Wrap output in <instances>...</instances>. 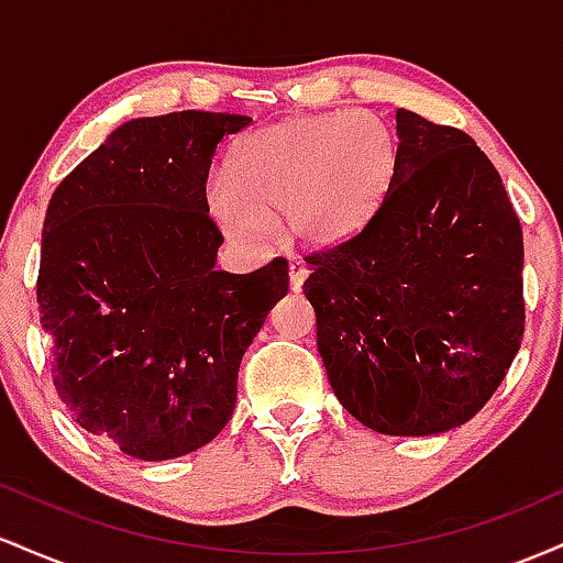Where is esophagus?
<instances>
[{
	"instance_id": "esophagus-1",
	"label": "esophagus",
	"mask_w": 563,
	"mask_h": 563,
	"mask_svg": "<svg viewBox=\"0 0 563 563\" xmlns=\"http://www.w3.org/2000/svg\"><path fill=\"white\" fill-rule=\"evenodd\" d=\"M290 290H294V294H299V290L303 288V280H307V275H309V269L303 267L301 262H290Z\"/></svg>"
}]
</instances>
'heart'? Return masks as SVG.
<instances>
[{
  "instance_id": "b5f03b06",
  "label": "heart",
  "mask_w": 563,
  "mask_h": 563,
  "mask_svg": "<svg viewBox=\"0 0 563 563\" xmlns=\"http://www.w3.org/2000/svg\"><path fill=\"white\" fill-rule=\"evenodd\" d=\"M397 166V134L378 115H309L238 142L228 179L211 185L209 200L232 235H264L273 219L286 217L296 241L322 249L371 224Z\"/></svg>"
}]
</instances>
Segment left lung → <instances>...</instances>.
<instances>
[{
    "instance_id": "obj_1",
    "label": "left lung",
    "mask_w": 563,
    "mask_h": 563,
    "mask_svg": "<svg viewBox=\"0 0 563 563\" xmlns=\"http://www.w3.org/2000/svg\"><path fill=\"white\" fill-rule=\"evenodd\" d=\"M399 166L360 235L307 256L303 294L339 402L367 429L471 421L525 335V238L493 161L455 126L397 111Z\"/></svg>"
}]
</instances>
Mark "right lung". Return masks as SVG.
<instances>
[{"label":"right lung","instance_id":"add662e5","mask_svg":"<svg viewBox=\"0 0 563 563\" xmlns=\"http://www.w3.org/2000/svg\"><path fill=\"white\" fill-rule=\"evenodd\" d=\"M249 115L132 119L57 185L42 232L36 301L53 384L76 423L140 461L203 448L235 410L245 349L288 294L277 256L217 269L224 235L206 179Z\"/></svg>","mask_w":563,"mask_h":563}]
</instances>
